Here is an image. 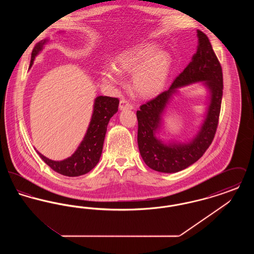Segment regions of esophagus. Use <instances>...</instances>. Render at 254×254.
I'll return each mask as SVG.
<instances>
[{"mask_svg":"<svg viewBox=\"0 0 254 254\" xmlns=\"http://www.w3.org/2000/svg\"><path fill=\"white\" fill-rule=\"evenodd\" d=\"M119 108H120L121 110H124V109H132L133 105L128 100H127V99H122L121 101H120V106H119Z\"/></svg>","mask_w":254,"mask_h":254,"instance_id":"1","label":"esophagus"}]
</instances>
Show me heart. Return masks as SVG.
<instances>
[{"instance_id":"obj_1","label":"heart","mask_w":254,"mask_h":254,"mask_svg":"<svg viewBox=\"0 0 254 254\" xmlns=\"http://www.w3.org/2000/svg\"><path fill=\"white\" fill-rule=\"evenodd\" d=\"M114 68L103 71V80L118 84L120 73L133 72V89L144 97H152L164 88L170 68L168 53L159 51L156 45L145 44L120 54L113 63Z\"/></svg>"}]
</instances>
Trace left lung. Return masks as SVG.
Masks as SVG:
<instances>
[{"mask_svg":"<svg viewBox=\"0 0 254 254\" xmlns=\"http://www.w3.org/2000/svg\"><path fill=\"white\" fill-rule=\"evenodd\" d=\"M198 44L190 63L172 82L169 90L146 102L137 111L138 146L150 169L172 173L187 169L203 156L217 130L223 96V72L220 62L204 32L197 30ZM204 80L212 92V101L201 130L189 144L165 145L155 137L160 114L177 87Z\"/></svg>","mask_w":254,"mask_h":254,"instance_id":"1","label":"left lung"}]
</instances>
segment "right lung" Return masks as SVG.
Returning a JSON list of instances; mask_svg holds the SVG:
<instances>
[{
	"label": "right lung",
	"instance_id": "obj_1",
	"mask_svg": "<svg viewBox=\"0 0 254 254\" xmlns=\"http://www.w3.org/2000/svg\"><path fill=\"white\" fill-rule=\"evenodd\" d=\"M47 41L38 43L31 53L29 67L32 65L35 56ZM119 99L113 97L99 96L95 99L92 118L84 140L71 157L63 161L49 160L41 153L40 157L53 170L62 175L75 177L89 172L93 169L102 154L104 140L110 118L118 111Z\"/></svg>",
	"mask_w": 254,
	"mask_h": 254
}]
</instances>
